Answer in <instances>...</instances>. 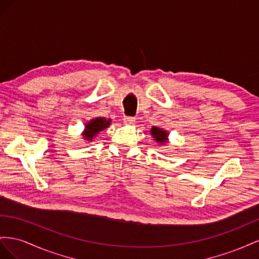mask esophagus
I'll return each mask as SVG.
<instances>
[{"label": "esophagus", "instance_id": "1", "mask_svg": "<svg viewBox=\"0 0 259 259\" xmlns=\"http://www.w3.org/2000/svg\"><path fill=\"white\" fill-rule=\"evenodd\" d=\"M123 122H124L125 124H128V125H132V124L136 123V118H135V117H129V116H127V117L123 118Z\"/></svg>", "mask_w": 259, "mask_h": 259}]
</instances>
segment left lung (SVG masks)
Instances as JSON below:
<instances>
[{"label": "left lung", "mask_w": 259, "mask_h": 259, "mask_svg": "<svg viewBox=\"0 0 259 259\" xmlns=\"http://www.w3.org/2000/svg\"><path fill=\"white\" fill-rule=\"evenodd\" d=\"M150 132H151V136L154 138L155 142H157L158 144L164 145L169 142V139H168L169 132L168 131L161 129L159 127H152Z\"/></svg>", "instance_id": "obj_1"}]
</instances>
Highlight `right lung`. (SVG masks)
Instances as JSON below:
<instances>
[{"label":"right lung","instance_id":"obj_1","mask_svg":"<svg viewBox=\"0 0 259 259\" xmlns=\"http://www.w3.org/2000/svg\"><path fill=\"white\" fill-rule=\"evenodd\" d=\"M110 123H112V119H106L104 117H95L84 124V130L81 136L85 142H92L93 139L97 138L101 131L108 128Z\"/></svg>","mask_w":259,"mask_h":259}]
</instances>
